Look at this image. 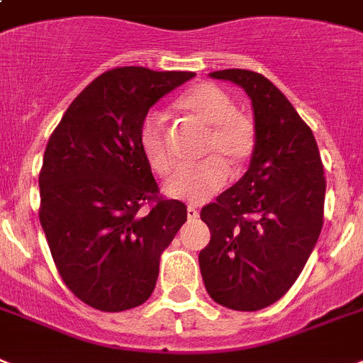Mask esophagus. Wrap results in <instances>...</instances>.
I'll use <instances>...</instances> for the list:
<instances>
[{
    "label": "esophagus",
    "instance_id": "34e87169",
    "mask_svg": "<svg viewBox=\"0 0 363 363\" xmlns=\"http://www.w3.org/2000/svg\"><path fill=\"white\" fill-rule=\"evenodd\" d=\"M186 216H188V220H197V218H199V212H197V208L188 207L186 208Z\"/></svg>",
    "mask_w": 363,
    "mask_h": 363
}]
</instances>
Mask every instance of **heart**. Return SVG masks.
<instances>
[{
	"mask_svg": "<svg viewBox=\"0 0 363 363\" xmlns=\"http://www.w3.org/2000/svg\"><path fill=\"white\" fill-rule=\"evenodd\" d=\"M177 108L207 128L201 156L208 158L173 173L164 190L181 201L201 203L223 186L228 177L225 167L229 173H238L252 158L255 128L248 117L238 113L231 96L218 85L199 84L191 87L179 99ZM138 141L152 172L158 175L172 172L173 158L167 147L166 128L158 115L149 113L141 121Z\"/></svg>",
	"mask_w": 363,
	"mask_h": 363,
	"instance_id": "1",
	"label": "heart"
}]
</instances>
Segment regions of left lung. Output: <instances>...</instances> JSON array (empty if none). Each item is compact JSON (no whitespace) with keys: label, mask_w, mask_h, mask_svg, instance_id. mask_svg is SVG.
<instances>
[{"label":"left lung","mask_w":363,"mask_h":363,"mask_svg":"<svg viewBox=\"0 0 363 363\" xmlns=\"http://www.w3.org/2000/svg\"><path fill=\"white\" fill-rule=\"evenodd\" d=\"M211 78L246 91L255 149L242 179L203 207L211 242L199 252V267L214 302L257 311L287 293L319 240L325 169L311 128L270 79L242 69Z\"/></svg>","instance_id":"1"}]
</instances>
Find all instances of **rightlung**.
Returning <instances> with one entry per match:
<instances>
[{"label": "right lung", "instance_id": "right-lung-1", "mask_svg": "<svg viewBox=\"0 0 363 363\" xmlns=\"http://www.w3.org/2000/svg\"><path fill=\"white\" fill-rule=\"evenodd\" d=\"M194 76L108 70L72 100L50 135L38 218L59 276L91 308L115 313L143 304L162 252L186 222L184 203L158 197L138 132L152 106ZM152 201L150 214L140 215Z\"/></svg>", "mask_w": 363, "mask_h": 363}]
</instances>
